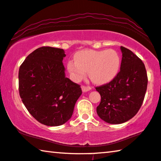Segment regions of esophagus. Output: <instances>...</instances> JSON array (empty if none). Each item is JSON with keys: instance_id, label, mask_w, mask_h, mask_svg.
Segmentation results:
<instances>
[{"instance_id": "34e87169", "label": "esophagus", "mask_w": 161, "mask_h": 161, "mask_svg": "<svg viewBox=\"0 0 161 161\" xmlns=\"http://www.w3.org/2000/svg\"><path fill=\"white\" fill-rule=\"evenodd\" d=\"M90 90H91V87H86V86H81V90H82V92H88V91H90Z\"/></svg>"}]
</instances>
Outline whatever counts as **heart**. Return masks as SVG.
<instances>
[{"label": "heart", "instance_id": "heart-1", "mask_svg": "<svg viewBox=\"0 0 161 161\" xmlns=\"http://www.w3.org/2000/svg\"><path fill=\"white\" fill-rule=\"evenodd\" d=\"M74 61L68 62L67 68L76 81L82 80L85 72L93 83L103 85L114 80L121 64V58L115 50H85L74 56Z\"/></svg>", "mask_w": 161, "mask_h": 161}]
</instances>
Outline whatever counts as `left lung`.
Listing matches in <instances>:
<instances>
[{
  "mask_svg": "<svg viewBox=\"0 0 161 161\" xmlns=\"http://www.w3.org/2000/svg\"><path fill=\"white\" fill-rule=\"evenodd\" d=\"M120 71L108 84L96 87L101 96L97 114L111 124L124 123L135 116L145 98L147 76L142 60L130 50L121 46Z\"/></svg>",
  "mask_w": 161,
  "mask_h": 161,
  "instance_id": "obj_1",
  "label": "left lung"
}]
</instances>
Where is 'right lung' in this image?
<instances>
[{
	"instance_id": "1",
	"label": "right lung",
	"mask_w": 161,
	"mask_h": 161,
	"mask_svg": "<svg viewBox=\"0 0 161 161\" xmlns=\"http://www.w3.org/2000/svg\"><path fill=\"white\" fill-rule=\"evenodd\" d=\"M63 49L41 47L26 58L19 71V95L30 114L42 124L62 125L72 116L80 86L66 77Z\"/></svg>"
}]
</instances>
